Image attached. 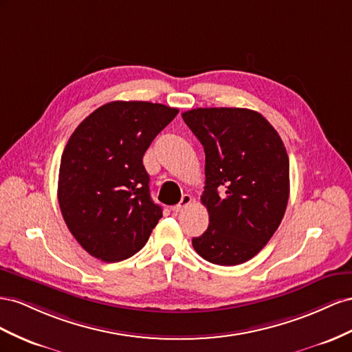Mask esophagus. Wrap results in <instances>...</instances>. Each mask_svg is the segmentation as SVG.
<instances>
[{
  "instance_id": "1",
  "label": "esophagus",
  "mask_w": 352,
  "mask_h": 352,
  "mask_svg": "<svg viewBox=\"0 0 352 352\" xmlns=\"http://www.w3.org/2000/svg\"><path fill=\"white\" fill-rule=\"evenodd\" d=\"M192 200H193L192 196H190V195H184V196L182 197V200H179V204L173 208V210H174V212H182V210H183L184 208H187L190 204H192Z\"/></svg>"
}]
</instances>
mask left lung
Instances as JSON below:
<instances>
[{"instance_id":"1","label":"left lung","mask_w":352,"mask_h":352,"mask_svg":"<svg viewBox=\"0 0 352 352\" xmlns=\"http://www.w3.org/2000/svg\"><path fill=\"white\" fill-rule=\"evenodd\" d=\"M205 150L208 230L192 243L217 265L254 258L282 223L289 200V157L282 138L255 110L199 107L183 113Z\"/></svg>"}]
</instances>
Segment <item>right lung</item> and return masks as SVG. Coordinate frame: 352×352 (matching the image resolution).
<instances>
[{
  "label": "right lung",
  "mask_w": 352,
  "mask_h": 352,
  "mask_svg": "<svg viewBox=\"0 0 352 352\" xmlns=\"http://www.w3.org/2000/svg\"><path fill=\"white\" fill-rule=\"evenodd\" d=\"M178 109L110 102L70 135L58 170V205L69 232L89 255L118 263L137 254L162 218L150 197L143 156Z\"/></svg>",
  "instance_id": "1"
}]
</instances>
